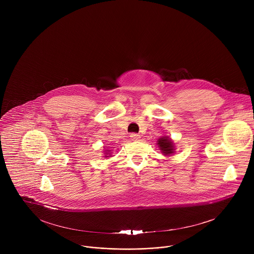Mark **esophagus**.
<instances>
[{
	"label": "esophagus",
	"mask_w": 254,
	"mask_h": 254,
	"mask_svg": "<svg viewBox=\"0 0 254 254\" xmlns=\"http://www.w3.org/2000/svg\"><path fill=\"white\" fill-rule=\"evenodd\" d=\"M129 136H130L131 140H138L140 138V135L137 133H131Z\"/></svg>",
	"instance_id": "34e87169"
}]
</instances>
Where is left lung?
<instances>
[{"mask_svg":"<svg viewBox=\"0 0 254 254\" xmlns=\"http://www.w3.org/2000/svg\"><path fill=\"white\" fill-rule=\"evenodd\" d=\"M157 144H158L160 151L162 152V154L167 156V157L168 156H172L175 153V151H176L175 143H174L173 139L170 138L168 135L161 136L157 140Z\"/></svg>","mask_w":254,"mask_h":254,"instance_id":"8db88e82","label":"left lung"}]
</instances>
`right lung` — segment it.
Listing matches in <instances>:
<instances>
[{"label": "right lung", "mask_w": 254, "mask_h": 254, "mask_svg": "<svg viewBox=\"0 0 254 254\" xmlns=\"http://www.w3.org/2000/svg\"><path fill=\"white\" fill-rule=\"evenodd\" d=\"M112 151L108 149V148H105V150H103V155H104V158H108V157H112Z\"/></svg>", "instance_id": "obj_1"}]
</instances>
